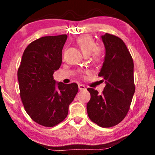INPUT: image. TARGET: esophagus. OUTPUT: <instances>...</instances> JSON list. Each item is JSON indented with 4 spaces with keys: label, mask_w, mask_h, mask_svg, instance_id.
Returning a JSON list of instances; mask_svg holds the SVG:
<instances>
[{
    "label": "esophagus",
    "mask_w": 155,
    "mask_h": 155,
    "mask_svg": "<svg viewBox=\"0 0 155 155\" xmlns=\"http://www.w3.org/2000/svg\"><path fill=\"white\" fill-rule=\"evenodd\" d=\"M78 89H79L80 90H85V85H82V84H78Z\"/></svg>",
    "instance_id": "esophagus-1"
}]
</instances>
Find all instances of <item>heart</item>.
<instances>
[{
  "label": "heart",
  "mask_w": 155,
  "mask_h": 155,
  "mask_svg": "<svg viewBox=\"0 0 155 155\" xmlns=\"http://www.w3.org/2000/svg\"><path fill=\"white\" fill-rule=\"evenodd\" d=\"M77 43L85 55H89L94 51V58L96 61H98L101 59V52L98 49H96V44L91 36L87 35L80 36L79 38H77Z\"/></svg>",
  "instance_id": "b5f03b06"
}]
</instances>
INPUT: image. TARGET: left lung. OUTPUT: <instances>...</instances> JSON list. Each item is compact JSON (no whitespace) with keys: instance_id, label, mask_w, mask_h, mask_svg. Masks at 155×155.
<instances>
[{"instance_id":"obj_1","label":"left lung","mask_w":155,"mask_h":155,"mask_svg":"<svg viewBox=\"0 0 155 155\" xmlns=\"http://www.w3.org/2000/svg\"><path fill=\"white\" fill-rule=\"evenodd\" d=\"M105 48L104 62L98 76L104 78L103 94L87 88L90 101L88 116L101 127H111L122 121L129 110L134 95V64L124 41L109 33L101 36Z\"/></svg>"}]
</instances>
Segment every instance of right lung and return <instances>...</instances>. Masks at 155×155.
I'll return each instance as SVG.
<instances>
[{
  "label": "right lung",
  "mask_w": 155,
  "mask_h": 155,
  "mask_svg": "<svg viewBox=\"0 0 155 155\" xmlns=\"http://www.w3.org/2000/svg\"><path fill=\"white\" fill-rule=\"evenodd\" d=\"M68 36H46L28 45L18 70L20 98L33 121L47 127L61 122L78 88L77 83L54 80L62 62V49Z\"/></svg>",
  "instance_id": "right-lung-1"
}]
</instances>
